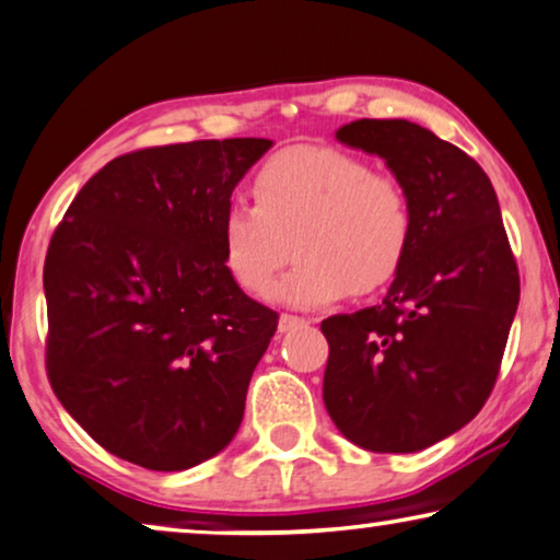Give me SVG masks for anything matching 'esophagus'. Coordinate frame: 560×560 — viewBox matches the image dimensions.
I'll return each mask as SVG.
<instances>
[{
	"mask_svg": "<svg viewBox=\"0 0 560 560\" xmlns=\"http://www.w3.org/2000/svg\"><path fill=\"white\" fill-rule=\"evenodd\" d=\"M310 323L307 319H302V317H294V315H281L279 317V332H294L296 327H307Z\"/></svg>",
	"mask_w": 560,
	"mask_h": 560,
	"instance_id": "esophagus-1",
	"label": "esophagus"
}]
</instances>
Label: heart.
<instances>
[{
  "label": "heart",
  "mask_w": 560,
  "mask_h": 560,
  "mask_svg": "<svg viewBox=\"0 0 560 560\" xmlns=\"http://www.w3.org/2000/svg\"><path fill=\"white\" fill-rule=\"evenodd\" d=\"M256 205L233 199L220 218L222 264L243 292L266 294L295 245L301 264L271 300L315 310L397 279L415 237L412 202L389 171L330 145L273 153L253 176Z\"/></svg>",
  "instance_id": "b5f03b06"
}]
</instances>
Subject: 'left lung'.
Listing matches in <instances>:
<instances>
[{
	"label": "left lung",
	"instance_id": "8db88e82",
	"mask_svg": "<svg viewBox=\"0 0 560 560\" xmlns=\"http://www.w3.org/2000/svg\"><path fill=\"white\" fill-rule=\"evenodd\" d=\"M335 138L405 184L415 237L382 304L323 319V399L350 443L415 453L471 422L494 389L517 264L494 186L460 148L409 119H355Z\"/></svg>",
	"mask_w": 560,
	"mask_h": 560
}]
</instances>
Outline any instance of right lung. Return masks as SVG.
<instances>
[{
	"mask_svg": "<svg viewBox=\"0 0 560 560\" xmlns=\"http://www.w3.org/2000/svg\"><path fill=\"white\" fill-rule=\"evenodd\" d=\"M271 145L194 140L119 155L81 186L50 237L48 378L112 456L184 471L241 428L279 315L228 273L220 218Z\"/></svg>",
	"mask_w": 560,
	"mask_h": 560,
	"instance_id": "obj_1",
	"label": "right lung"
}]
</instances>
